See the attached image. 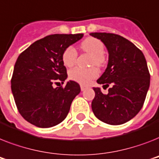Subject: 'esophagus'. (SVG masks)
Wrapping results in <instances>:
<instances>
[{
  "label": "esophagus",
  "mask_w": 159,
  "mask_h": 159,
  "mask_svg": "<svg viewBox=\"0 0 159 159\" xmlns=\"http://www.w3.org/2000/svg\"><path fill=\"white\" fill-rule=\"evenodd\" d=\"M86 88H87V86H84V85H81V90H82V91H85Z\"/></svg>",
  "instance_id": "esophagus-1"
}]
</instances>
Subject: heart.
Instances as JSON below:
<instances>
[{"label":"heart","mask_w":159,"mask_h":159,"mask_svg":"<svg viewBox=\"0 0 159 159\" xmlns=\"http://www.w3.org/2000/svg\"><path fill=\"white\" fill-rule=\"evenodd\" d=\"M82 48L85 52L93 56L91 60L92 65L102 66L105 62L104 56V46L103 42L95 37H88L82 43ZM77 59V51L73 46H70L64 50L62 59L65 66L72 67L74 65ZM69 78L82 85H87L99 76V70L95 67L90 68H82L76 67L69 71Z\"/></svg>","instance_id":"heart-1"}]
</instances>
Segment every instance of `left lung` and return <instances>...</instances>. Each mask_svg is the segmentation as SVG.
I'll return each instance as SVG.
<instances>
[{
  "mask_svg": "<svg viewBox=\"0 0 159 159\" xmlns=\"http://www.w3.org/2000/svg\"><path fill=\"white\" fill-rule=\"evenodd\" d=\"M91 36L104 42L109 55L106 70L97 82L111 86L107 95L98 87L93 88V113L107 124H123L144 105L150 82L146 59L140 49L119 35L92 33Z\"/></svg>",
  "mask_w": 159,
  "mask_h": 159,
  "instance_id": "obj_1",
  "label": "left lung"
}]
</instances>
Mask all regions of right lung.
I'll list each match as a JSON object with an SVG mask.
<instances>
[{
	"label": "right lung",
	"mask_w": 159,
	"mask_h": 159,
	"mask_svg": "<svg viewBox=\"0 0 159 159\" xmlns=\"http://www.w3.org/2000/svg\"><path fill=\"white\" fill-rule=\"evenodd\" d=\"M83 34H52L33 43L19 55L11 77V90L17 109L26 121L38 127H51L63 122L79 84L69 81L62 55L64 50Z\"/></svg>",
	"instance_id": "1"
}]
</instances>
